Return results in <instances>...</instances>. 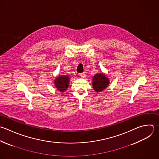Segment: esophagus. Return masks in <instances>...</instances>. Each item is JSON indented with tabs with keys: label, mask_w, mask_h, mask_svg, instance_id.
<instances>
[{
	"label": "esophagus",
	"mask_w": 159,
	"mask_h": 159,
	"mask_svg": "<svg viewBox=\"0 0 159 159\" xmlns=\"http://www.w3.org/2000/svg\"><path fill=\"white\" fill-rule=\"evenodd\" d=\"M85 76H86V75H85V73H84L80 74V76L81 77V78H84Z\"/></svg>",
	"instance_id": "1"
}]
</instances>
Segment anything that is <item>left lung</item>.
<instances>
[{
  "label": "left lung",
  "instance_id": "left-lung-1",
  "mask_svg": "<svg viewBox=\"0 0 159 159\" xmlns=\"http://www.w3.org/2000/svg\"><path fill=\"white\" fill-rule=\"evenodd\" d=\"M109 79L105 73L101 72L95 75L93 78V88L96 92H101L109 85Z\"/></svg>",
  "mask_w": 159,
  "mask_h": 159
}]
</instances>
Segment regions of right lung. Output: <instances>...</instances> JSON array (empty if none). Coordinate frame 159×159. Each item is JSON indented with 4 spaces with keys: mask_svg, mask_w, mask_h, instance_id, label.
Instances as JSON below:
<instances>
[{
    "mask_svg": "<svg viewBox=\"0 0 159 159\" xmlns=\"http://www.w3.org/2000/svg\"><path fill=\"white\" fill-rule=\"evenodd\" d=\"M70 76L68 75H59L54 80L55 88L60 92H65L67 90L70 84Z\"/></svg>",
    "mask_w": 159,
    "mask_h": 159,
    "instance_id": "1",
    "label": "right lung"
}]
</instances>
